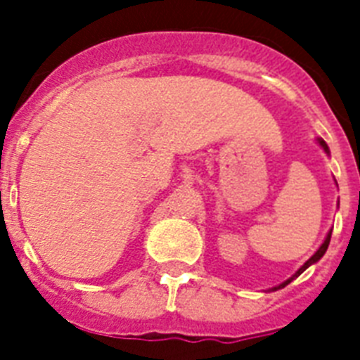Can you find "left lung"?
I'll list each match as a JSON object with an SVG mask.
<instances>
[{
  "instance_id": "left-lung-1",
  "label": "left lung",
  "mask_w": 360,
  "mask_h": 360,
  "mask_svg": "<svg viewBox=\"0 0 360 360\" xmlns=\"http://www.w3.org/2000/svg\"><path fill=\"white\" fill-rule=\"evenodd\" d=\"M319 143V146H321V149H323L325 153H327V155H330V151H329V146H327V143H325V140L323 138H318V140H316ZM330 233H333V230H329V233H327V237H325V240L323 243H321V246H319L318 250L314 252V256L310 257V259H308L307 263H304V265H301V267L297 269L295 271V274H291L290 278L288 280H284V282H282V284H278V285H274L273 288V291H276V290H282V288H285V285L290 284V282H293V280L297 278V276H299V274L301 273H304V271H307L308 267H310V265H314V263L316 262H319V259H321V257H323V254L325 252H327V248H329V243H330Z\"/></svg>"
}]
</instances>
